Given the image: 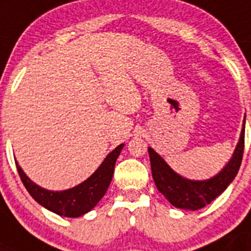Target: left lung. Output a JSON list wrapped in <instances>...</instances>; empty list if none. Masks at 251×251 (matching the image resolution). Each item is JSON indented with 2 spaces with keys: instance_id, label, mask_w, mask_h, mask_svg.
<instances>
[{
  "instance_id": "1",
  "label": "left lung",
  "mask_w": 251,
  "mask_h": 251,
  "mask_svg": "<svg viewBox=\"0 0 251 251\" xmlns=\"http://www.w3.org/2000/svg\"><path fill=\"white\" fill-rule=\"evenodd\" d=\"M245 140V119L239 142L230 161L218 174L205 180H190L183 177L166 164L164 158L153 149L149 147L152 177L157 190L171 204L180 209L197 211L215 201L232 183L241 165Z\"/></svg>"
}]
</instances>
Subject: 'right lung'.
Listing matches in <instances>:
<instances>
[{
  "instance_id": "right-lung-1",
  "label": "right lung",
  "mask_w": 251,
  "mask_h": 251,
  "mask_svg": "<svg viewBox=\"0 0 251 251\" xmlns=\"http://www.w3.org/2000/svg\"><path fill=\"white\" fill-rule=\"evenodd\" d=\"M123 147L124 143L115 147L104 158V161L96 169L95 173L87 177L86 180L71 189L59 190V192L39 187L38 184L30 180L29 176L19 166L18 161L15 162H16L21 181L36 202L53 213H57L63 217L75 218L91 211L104 197L114 174L115 161Z\"/></svg>"
}]
</instances>
